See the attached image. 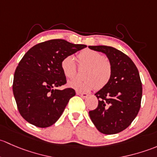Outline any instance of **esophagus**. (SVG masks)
I'll return each instance as SVG.
<instances>
[{
	"instance_id": "obj_1",
	"label": "esophagus",
	"mask_w": 157,
	"mask_h": 157,
	"mask_svg": "<svg viewBox=\"0 0 157 157\" xmlns=\"http://www.w3.org/2000/svg\"><path fill=\"white\" fill-rule=\"evenodd\" d=\"M76 94L81 96L82 98H88V94L87 93H82V92H79V91H76Z\"/></svg>"
}]
</instances>
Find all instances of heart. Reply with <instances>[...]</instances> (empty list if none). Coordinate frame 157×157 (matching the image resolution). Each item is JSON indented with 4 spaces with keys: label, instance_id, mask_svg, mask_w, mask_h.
<instances>
[{
    "label": "heart",
    "instance_id": "heart-1",
    "mask_svg": "<svg viewBox=\"0 0 157 157\" xmlns=\"http://www.w3.org/2000/svg\"><path fill=\"white\" fill-rule=\"evenodd\" d=\"M80 66L88 67L85 72V79L68 82V86L81 92H87L102 88L109 82L112 75V66L104 56L98 51L85 49L78 55ZM60 67L63 75L68 78H72L76 74V65L72 56H67L62 59Z\"/></svg>",
    "mask_w": 157,
    "mask_h": 157
}]
</instances>
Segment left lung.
Segmentation results:
<instances>
[{
  "label": "left lung",
  "instance_id": "1",
  "mask_svg": "<svg viewBox=\"0 0 157 157\" xmlns=\"http://www.w3.org/2000/svg\"><path fill=\"white\" fill-rule=\"evenodd\" d=\"M88 48L106 54L112 66L109 82L94 94L98 106L89 111L90 118L101 133L117 134L131 125L140 109L142 84L138 70L127 55L113 47Z\"/></svg>",
  "mask_w": 157,
  "mask_h": 157
}]
</instances>
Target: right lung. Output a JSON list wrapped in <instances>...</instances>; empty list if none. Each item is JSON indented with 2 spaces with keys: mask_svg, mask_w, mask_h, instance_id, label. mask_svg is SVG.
Listing matches in <instances>:
<instances>
[{
  "mask_svg": "<svg viewBox=\"0 0 157 157\" xmlns=\"http://www.w3.org/2000/svg\"><path fill=\"white\" fill-rule=\"evenodd\" d=\"M63 39L38 44L23 56L14 73L13 91L21 116L32 125L47 128L63 113L75 90L55 89L67 83L60 63L67 56L86 48Z\"/></svg>",
  "mask_w": 157,
  "mask_h": 157,
  "instance_id": "obj_1",
  "label": "right lung"
}]
</instances>
